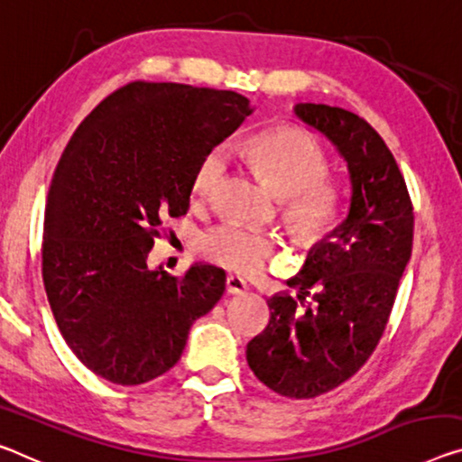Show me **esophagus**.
Here are the masks:
<instances>
[{
    "mask_svg": "<svg viewBox=\"0 0 462 462\" xmlns=\"http://www.w3.org/2000/svg\"><path fill=\"white\" fill-rule=\"evenodd\" d=\"M226 293L231 295H244L247 291V282L244 279H239V276H226Z\"/></svg>",
    "mask_w": 462,
    "mask_h": 462,
    "instance_id": "obj_1",
    "label": "esophagus"
}]
</instances>
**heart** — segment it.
Returning <instances> with one entry per match:
<instances>
[{"instance_id":"b5f03b06","label":"heart","mask_w":462,"mask_h":462,"mask_svg":"<svg viewBox=\"0 0 462 462\" xmlns=\"http://www.w3.org/2000/svg\"><path fill=\"white\" fill-rule=\"evenodd\" d=\"M247 161L285 198V221L303 244L322 241L338 217L337 189L326 180L328 157L314 134L301 125L281 124L255 134L244 146ZM229 167L225 146H215L198 161L191 177V200L207 202ZM204 258L241 274H255L279 250L273 233L236 221L221 223L200 239Z\"/></svg>"}]
</instances>
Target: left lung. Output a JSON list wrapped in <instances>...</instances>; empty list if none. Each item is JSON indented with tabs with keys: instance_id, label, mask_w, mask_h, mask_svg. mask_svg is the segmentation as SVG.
<instances>
[{
	"instance_id": "8db88e82",
	"label": "left lung",
	"mask_w": 462,
	"mask_h": 462,
	"mask_svg": "<svg viewBox=\"0 0 462 462\" xmlns=\"http://www.w3.org/2000/svg\"><path fill=\"white\" fill-rule=\"evenodd\" d=\"M295 116L346 161L349 215L287 281L300 301L289 293L268 300L271 322L245 353L262 384L314 399L357 374L384 335L413 247V204L393 152L365 119L314 103L295 105ZM311 288L315 303L305 306Z\"/></svg>"
}]
</instances>
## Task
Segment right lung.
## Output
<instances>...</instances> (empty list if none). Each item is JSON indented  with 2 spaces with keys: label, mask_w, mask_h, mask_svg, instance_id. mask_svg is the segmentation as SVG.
I'll return each mask as SVG.
<instances>
[{
  "label": "right lung",
  "mask_w": 462,
  "mask_h": 462,
  "mask_svg": "<svg viewBox=\"0 0 462 462\" xmlns=\"http://www.w3.org/2000/svg\"><path fill=\"white\" fill-rule=\"evenodd\" d=\"M254 109L233 90L130 82L76 127L42 225V282L69 349L101 378L136 386L180 361L191 324L225 291V271H151L162 218L189 208L194 169Z\"/></svg>",
  "instance_id": "add662e5"
}]
</instances>
